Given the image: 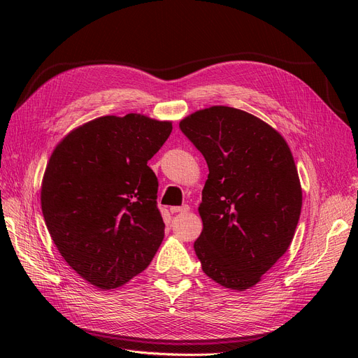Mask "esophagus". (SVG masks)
Returning a JSON list of instances; mask_svg holds the SVG:
<instances>
[{"label":"esophagus","mask_w":358,"mask_h":358,"mask_svg":"<svg viewBox=\"0 0 358 358\" xmlns=\"http://www.w3.org/2000/svg\"><path fill=\"white\" fill-rule=\"evenodd\" d=\"M169 210H171V213H187L190 210V208L187 204H182V206H173V208H169Z\"/></svg>","instance_id":"34e87169"}]
</instances>
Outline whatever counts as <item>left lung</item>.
Returning a JSON list of instances; mask_svg holds the SVG:
<instances>
[{
	"mask_svg": "<svg viewBox=\"0 0 358 358\" xmlns=\"http://www.w3.org/2000/svg\"><path fill=\"white\" fill-rule=\"evenodd\" d=\"M209 166L194 251L203 271L232 290L255 286L290 247L302 187L290 148L250 113L213 106L180 122Z\"/></svg>",
	"mask_w": 358,
	"mask_h": 358,
	"instance_id": "1",
	"label": "left lung"
}]
</instances>
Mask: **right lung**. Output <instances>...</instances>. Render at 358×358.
I'll list each match as a JSON object with an SVG mask.
<instances>
[{"instance_id": "add662e5", "label": "right lung", "mask_w": 358, "mask_h": 358, "mask_svg": "<svg viewBox=\"0 0 358 358\" xmlns=\"http://www.w3.org/2000/svg\"><path fill=\"white\" fill-rule=\"evenodd\" d=\"M173 130L136 113L103 116L55 148L42 181L48 231L68 266L117 289L142 273L164 239L158 178L148 166Z\"/></svg>"}]
</instances>
